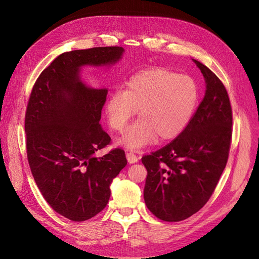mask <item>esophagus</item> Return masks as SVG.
<instances>
[{"label": "esophagus", "mask_w": 259, "mask_h": 259, "mask_svg": "<svg viewBox=\"0 0 259 259\" xmlns=\"http://www.w3.org/2000/svg\"><path fill=\"white\" fill-rule=\"evenodd\" d=\"M126 159H128L129 163H135V162L138 161L139 158H138V156L135 155L134 152H128V153H126Z\"/></svg>", "instance_id": "34e87169"}]
</instances>
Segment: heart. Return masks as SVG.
<instances>
[{
    "mask_svg": "<svg viewBox=\"0 0 259 259\" xmlns=\"http://www.w3.org/2000/svg\"><path fill=\"white\" fill-rule=\"evenodd\" d=\"M198 100L199 87L191 76L168 68H150L131 75L123 90L110 93L106 112L110 126L122 131L139 109L141 119L120 139L129 149H139L157 137L166 141L183 134L194 117Z\"/></svg>",
    "mask_w": 259,
    "mask_h": 259,
    "instance_id": "b5f03b06",
    "label": "heart"
}]
</instances>
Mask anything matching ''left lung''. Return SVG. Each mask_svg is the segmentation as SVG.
I'll list each match as a JSON object with an SVG mask.
<instances>
[{"mask_svg": "<svg viewBox=\"0 0 259 259\" xmlns=\"http://www.w3.org/2000/svg\"><path fill=\"white\" fill-rule=\"evenodd\" d=\"M194 61L206 81L205 97L183 134L141 158L148 172L145 202L163 222H181L199 211L229 156L233 111L227 90L210 69Z\"/></svg>", "mask_w": 259, "mask_h": 259, "instance_id": "1", "label": "left lung"}]
</instances>
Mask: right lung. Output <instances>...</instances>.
<instances>
[{
  "label": "right lung",
  "mask_w": 259,
  "mask_h": 259,
  "mask_svg": "<svg viewBox=\"0 0 259 259\" xmlns=\"http://www.w3.org/2000/svg\"><path fill=\"white\" fill-rule=\"evenodd\" d=\"M121 47H99L62 53L38 75L27 102L24 128L31 172L54 211L84 222L103 210L110 184L126 164L124 150L95 153L111 142L101 128L107 89L82 83V65L118 61Z\"/></svg>",
  "instance_id": "right-lung-1"
}]
</instances>
